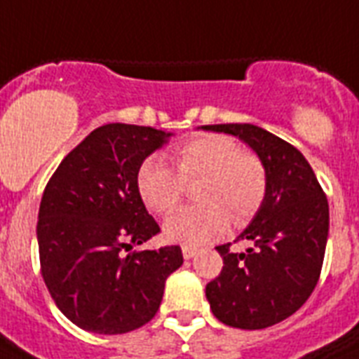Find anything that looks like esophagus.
Listing matches in <instances>:
<instances>
[{"mask_svg":"<svg viewBox=\"0 0 359 359\" xmlns=\"http://www.w3.org/2000/svg\"><path fill=\"white\" fill-rule=\"evenodd\" d=\"M197 248H191V245H182V255L184 259H191V257H196Z\"/></svg>","mask_w":359,"mask_h":359,"instance_id":"34e87169","label":"esophagus"}]
</instances>
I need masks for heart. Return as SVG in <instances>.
I'll return each instance as SVG.
<instances>
[{
    "label": "heart",
    "instance_id": "heart-1",
    "mask_svg": "<svg viewBox=\"0 0 359 359\" xmlns=\"http://www.w3.org/2000/svg\"><path fill=\"white\" fill-rule=\"evenodd\" d=\"M177 169L160 156L147 158L137 171V190L147 207L168 212L184 194V182L201 177V203L177 208L163 222L169 242L201 245L229 227L250 222L266 196V169L255 154L242 152L233 137L207 134L175 151Z\"/></svg>",
    "mask_w": 359,
    "mask_h": 359
}]
</instances>
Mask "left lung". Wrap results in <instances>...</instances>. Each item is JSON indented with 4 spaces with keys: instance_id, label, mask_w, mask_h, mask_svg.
<instances>
[{
    "instance_id": "obj_1",
    "label": "left lung",
    "mask_w": 359,
    "mask_h": 359,
    "mask_svg": "<svg viewBox=\"0 0 359 359\" xmlns=\"http://www.w3.org/2000/svg\"><path fill=\"white\" fill-rule=\"evenodd\" d=\"M208 132L238 137L266 169V196L238 238L245 251L229 244L216 250L224 268L207 285L214 317L227 326L262 330L281 323L311 296L328 242V199L296 147L255 124H207Z\"/></svg>"
}]
</instances>
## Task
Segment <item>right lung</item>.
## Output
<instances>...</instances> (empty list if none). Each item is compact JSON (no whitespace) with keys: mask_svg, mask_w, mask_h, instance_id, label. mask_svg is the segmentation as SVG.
<instances>
[{"mask_svg":"<svg viewBox=\"0 0 359 359\" xmlns=\"http://www.w3.org/2000/svg\"><path fill=\"white\" fill-rule=\"evenodd\" d=\"M171 132L109 123L59 163L36 224L41 272L55 306L76 326L115 335L141 328L182 266L179 245L135 250L160 227L137 190V171Z\"/></svg>","mask_w":359,"mask_h":359,"instance_id":"1","label":"right lung"}]
</instances>
